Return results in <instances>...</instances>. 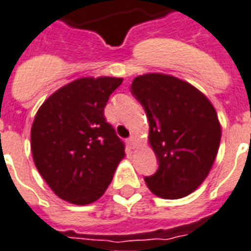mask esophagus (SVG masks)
<instances>
[{
	"instance_id": "1",
	"label": "esophagus",
	"mask_w": 251,
	"mask_h": 251,
	"mask_svg": "<svg viewBox=\"0 0 251 251\" xmlns=\"http://www.w3.org/2000/svg\"><path fill=\"white\" fill-rule=\"evenodd\" d=\"M128 145H129V148H132V149H133V148H135L136 146V137L135 136H131V137L128 138Z\"/></svg>"
}]
</instances>
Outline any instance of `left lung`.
<instances>
[{"instance_id": "obj_1", "label": "left lung", "mask_w": 251, "mask_h": 251, "mask_svg": "<svg viewBox=\"0 0 251 251\" xmlns=\"http://www.w3.org/2000/svg\"><path fill=\"white\" fill-rule=\"evenodd\" d=\"M131 93L148 115L159 163L145 182L158 197H185L206 179L219 150L222 128L214 106L193 85L163 74L137 76Z\"/></svg>"}]
</instances>
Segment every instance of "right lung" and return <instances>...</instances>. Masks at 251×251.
<instances>
[{
  "mask_svg": "<svg viewBox=\"0 0 251 251\" xmlns=\"http://www.w3.org/2000/svg\"><path fill=\"white\" fill-rule=\"evenodd\" d=\"M120 77H83L50 96L35 116L31 149L40 175L58 197L88 205L105 193L124 157L123 141L103 110Z\"/></svg>",
  "mask_w": 251,
  "mask_h": 251,
  "instance_id": "obj_1",
  "label": "right lung"
}]
</instances>
